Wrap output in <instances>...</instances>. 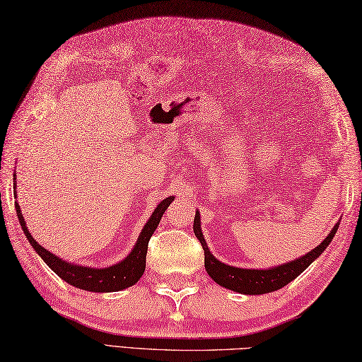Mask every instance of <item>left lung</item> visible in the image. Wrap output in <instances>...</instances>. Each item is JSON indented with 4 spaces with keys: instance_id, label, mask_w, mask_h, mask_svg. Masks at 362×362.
Returning a JSON list of instances; mask_svg holds the SVG:
<instances>
[{
    "instance_id": "left-lung-1",
    "label": "left lung",
    "mask_w": 362,
    "mask_h": 362,
    "mask_svg": "<svg viewBox=\"0 0 362 362\" xmlns=\"http://www.w3.org/2000/svg\"><path fill=\"white\" fill-rule=\"evenodd\" d=\"M337 227H339V221L333 227L332 232L322 241L316 249L306 253V255L300 257L294 261H289L286 264L276 266V267H269V269H241V267H233L221 263L219 259L213 257L210 252L209 245L205 243V238L201 230V216H199V211H196L194 216V235L197 240L201 241L204 255H205V271L211 279L216 281L221 286H224L230 291L240 292V294H249V296H258V294H266V292H272L276 289H281L291 283L294 279L302 274L306 267H308L314 259H316L320 253L328 247V244L333 241V238L337 232Z\"/></svg>"
}]
</instances>
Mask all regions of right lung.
I'll return each mask as SVG.
<instances>
[{"label":"right lung","instance_id":"right-lung-1","mask_svg":"<svg viewBox=\"0 0 362 362\" xmlns=\"http://www.w3.org/2000/svg\"><path fill=\"white\" fill-rule=\"evenodd\" d=\"M17 187V185H15ZM17 196V194H15ZM174 201V197H166L161 201L157 209L153 210L152 216L149 221L146 222V226L143 227L140 236L134 245L132 252L129 255L119 261V263L109 266V267H83L79 264H73V263H66L65 259L59 258L56 255H52L49 250H46L38 244L33 235L29 233V230L26 227L25 218H23L20 205L15 202V210H17V216L21 224L23 232H25V236L28 238V241L33 245L34 250L42 257V259L48 264L54 272H56L60 279L65 280L66 283L73 284V286L83 289V291H91V292H117L121 289H126L129 286H132L138 280L141 279V275L146 269V253H148V244L152 233L156 232V228L160 224V219L163 216V213L166 209Z\"/></svg>","mask_w":362,"mask_h":362}]
</instances>
